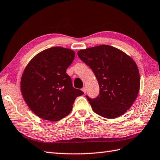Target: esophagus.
Instances as JSON below:
<instances>
[{
	"mask_svg": "<svg viewBox=\"0 0 160 160\" xmlns=\"http://www.w3.org/2000/svg\"><path fill=\"white\" fill-rule=\"evenodd\" d=\"M82 91L84 92V93H85V92H87V88H86V87H84L82 88Z\"/></svg>",
	"mask_w": 160,
	"mask_h": 160,
	"instance_id": "34e87169",
	"label": "esophagus"
}]
</instances>
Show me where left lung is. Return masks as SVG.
<instances>
[{
    "mask_svg": "<svg viewBox=\"0 0 160 160\" xmlns=\"http://www.w3.org/2000/svg\"><path fill=\"white\" fill-rule=\"evenodd\" d=\"M78 56L90 67L99 86L95 99L87 98L92 110L106 118L125 114L138 96L140 73L136 63L121 50L100 45L78 52Z\"/></svg>",
    "mask_w": 160,
    "mask_h": 160,
    "instance_id": "left-lung-1",
    "label": "left lung"
}]
</instances>
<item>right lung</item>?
<instances>
[{"mask_svg":"<svg viewBox=\"0 0 160 160\" xmlns=\"http://www.w3.org/2000/svg\"><path fill=\"white\" fill-rule=\"evenodd\" d=\"M75 52L52 47L35 55L26 66L21 78L22 97L32 112L44 120L57 121L72 112L77 97L84 94L74 88L66 69Z\"/></svg>","mask_w":160,"mask_h":160,"instance_id":"1","label":"right lung"}]
</instances>
